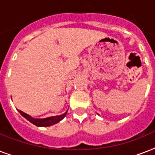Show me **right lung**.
Returning <instances> with one entry per match:
<instances>
[{
  "label": "right lung",
  "mask_w": 155,
  "mask_h": 155,
  "mask_svg": "<svg viewBox=\"0 0 155 155\" xmlns=\"http://www.w3.org/2000/svg\"><path fill=\"white\" fill-rule=\"evenodd\" d=\"M18 112L21 114V116H23L25 119H27L30 122H31L32 124L35 125L36 126H41V127H45V126H51L52 125H54L56 123L59 122L61 120H63L64 117L67 114V112L65 113H63L60 116H55V117H51L44 118V119H35V118L31 117L30 116H29L26 113H23L22 111L18 110Z\"/></svg>",
  "instance_id": "right-lung-1"
}]
</instances>
